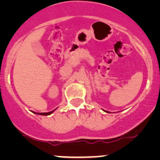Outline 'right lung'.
Listing matches in <instances>:
<instances>
[{
  "label": "right lung",
  "instance_id": "add662e5",
  "mask_svg": "<svg viewBox=\"0 0 160 160\" xmlns=\"http://www.w3.org/2000/svg\"><path fill=\"white\" fill-rule=\"evenodd\" d=\"M53 111H50V112H47V113H35V112H34V113H35V114H41V115H49V114H52Z\"/></svg>",
  "mask_w": 160,
  "mask_h": 160
}]
</instances>
